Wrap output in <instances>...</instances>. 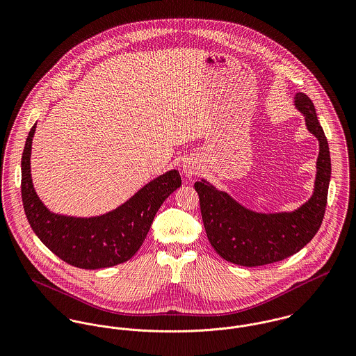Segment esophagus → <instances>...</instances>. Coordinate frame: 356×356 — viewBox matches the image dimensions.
Masks as SVG:
<instances>
[{"label":"esophagus","mask_w":356,"mask_h":356,"mask_svg":"<svg viewBox=\"0 0 356 356\" xmlns=\"http://www.w3.org/2000/svg\"><path fill=\"white\" fill-rule=\"evenodd\" d=\"M197 170H199V161L197 159H193V157L188 159L182 165V171L186 177H193L197 172Z\"/></svg>","instance_id":"34e87169"}]
</instances>
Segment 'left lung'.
Returning a JSON list of instances; mask_svg holds the SVG:
<instances>
[{"instance_id":"1","label":"left lung","mask_w":356,"mask_h":356,"mask_svg":"<svg viewBox=\"0 0 356 356\" xmlns=\"http://www.w3.org/2000/svg\"><path fill=\"white\" fill-rule=\"evenodd\" d=\"M295 102L319 141L314 195L307 203L293 212L256 213L205 181L195 184L208 241L230 263L256 267L284 260L307 245L322 225L332 172L329 145L309 97L298 93Z\"/></svg>"}]
</instances>
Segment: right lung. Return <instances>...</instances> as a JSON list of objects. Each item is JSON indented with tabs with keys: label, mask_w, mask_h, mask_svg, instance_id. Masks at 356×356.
Wrapping results in <instances>:
<instances>
[{
	"label": "right lung",
	"mask_w": 356,
	"mask_h": 356,
	"mask_svg": "<svg viewBox=\"0 0 356 356\" xmlns=\"http://www.w3.org/2000/svg\"><path fill=\"white\" fill-rule=\"evenodd\" d=\"M35 131L31 127L22 156V202L38 238L65 263L96 270L120 264L143 245L153 218L163 202L181 186L171 170L153 179L129 202L97 218H70L51 213L38 199L30 174V153Z\"/></svg>",
	"instance_id": "obj_1"
}]
</instances>
